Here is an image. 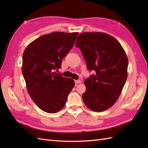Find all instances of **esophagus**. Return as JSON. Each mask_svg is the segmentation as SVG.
Instances as JSON below:
<instances>
[{"label": "esophagus", "mask_w": 148, "mask_h": 148, "mask_svg": "<svg viewBox=\"0 0 148 148\" xmlns=\"http://www.w3.org/2000/svg\"><path fill=\"white\" fill-rule=\"evenodd\" d=\"M75 84H77L81 83H82V82H81V80L78 79V80H75Z\"/></svg>", "instance_id": "34e87169"}]
</instances>
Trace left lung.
Segmentation results:
<instances>
[{
	"instance_id": "8db88e82",
	"label": "left lung",
	"mask_w": 148,
	"mask_h": 148,
	"mask_svg": "<svg viewBox=\"0 0 148 148\" xmlns=\"http://www.w3.org/2000/svg\"><path fill=\"white\" fill-rule=\"evenodd\" d=\"M75 46L79 48L89 71L82 98L89 109L102 112L117 101L127 78L128 59L117 39L104 33H83Z\"/></svg>"
}]
</instances>
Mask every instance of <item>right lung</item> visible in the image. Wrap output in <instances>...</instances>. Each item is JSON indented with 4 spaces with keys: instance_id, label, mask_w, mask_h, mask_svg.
I'll return each mask as SVG.
<instances>
[{
    "instance_id": "add662e5",
    "label": "right lung",
    "mask_w": 148,
    "mask_h": 148,
    "mask_svg": "<svg viewBox=\"0 0 148 148\" xmlns=\"http://www.w3.org/2000/svg\"><path fill=\"white\" fill-rule=\"evenodd\" d=\"M78 33L54 32L30 43L23 55L22 73L31 99L41 110L56 113L64 107L74 80L54 70L73 47Z\"/></svg>"
}]
</instances>
